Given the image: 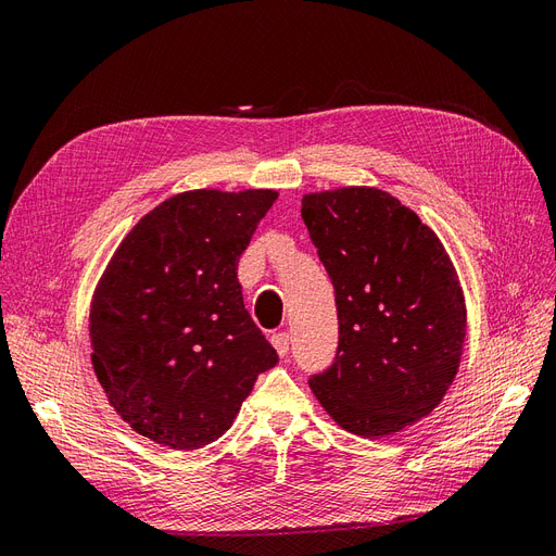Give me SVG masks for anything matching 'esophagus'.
<instances>
[{"mask_svg":"<svg viewBox=\"0 0 556 556\" xmlns=\"http://www.w3.org/2000/svg\"><path fill=\"white\" fill-rule=\"evenodd\" d=\"M271 343L280 357H285L290 352V333L288 331H278L271 336Z\"/></svg>","mask_w":556,"mask_h":556,"instance_id":"esophagus-1","label":"esophagus"}]
</instances>
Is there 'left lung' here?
<instances>
[{
  "label": "left lung",
  "instance_id": "1",
  "mask_svg": "<svg viewBox=\"0 0 556 556\" xmlns=\"http://www.w3.org/2000/svg\"><path fill=\"white\" fill-rule=\"evenodd\" d=\"M333 285L339 348L308 384L345 431L380 439L415 425L457 376L466 306L439 237L376 188L301 199Z\"/></svg>",
  "mask_w": 556,
  "mask_h": 556
}]
</instances>
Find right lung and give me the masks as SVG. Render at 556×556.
<instances>
[{
    "mask_svg": "<svg viewBox=\"0 0 556 556\" xmlns=\"http://www.w3.org/2000/svg\"><path fill=\"white\" fill-rule=\"evenodd\" d=\"M276 199L274 190L176 194L109 262L90 313L92 366L111 406L146 439L174 450L213 443L278 364L237 278Z\"/></svg>",
    "mask_w": 556,
    "mask_h": 556,
    "instance_id": "add662e5",
    "label": "right lung"
}]
</instances>
